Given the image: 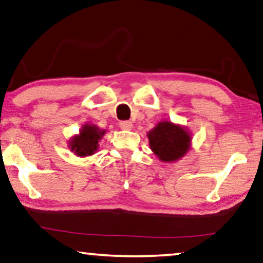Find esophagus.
I'll return each mask as SVG.
<instances>
[{"instance_id":"obj_1","label":"esophagus","mask_w":263,"mask_h":263,"mask_svg":"<svg viewBox=\"0 0 263 263\" xmlns=\"http://www.w3.org/2000/svg\"><path fill=\"white\" fill-rule=\"evenodd\" d=\"M132 126H133L132 123L128 120H123L119 123V127L121 128V130H131Z\"/></svg>"}]
</instances>
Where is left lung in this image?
<instances>
[{
  "label": "left lung",
  "mask_w": 263,
  "mask_h": 263,
  "mask_svg": "<svg viewBox=\"0 0 263 263\" xmlns=\"http://www.w3.org/2000/svg\"><path fill=\"white\" fill-rule=\"evenodd\" d=\"M150 148L162 162L170 163L181 159L189 151L191 133L181 125L160 121L147 132Z\"/></svg>",
  "instance_id": "left-lung-1"
}]
</instances>
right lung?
<instances>
[{
	"mask_svg": "<svg viewBox=\"0 0 263 263\" xmlns=\"http://www.w3.org/2000/svg\"><path fill=\"white\" fill-rule=\"evenodd\" d=\"M105 130L92 124H86L82 126L79 135H76L68 142V147L79 157L92 156L98 151L100 139L105 135Z\"/></svg>",
	"mask_w": 263,
	"mask_h": 263,
	"instance_id": "right-lung-1",
	"label": "right lung"
}]
</instances>
